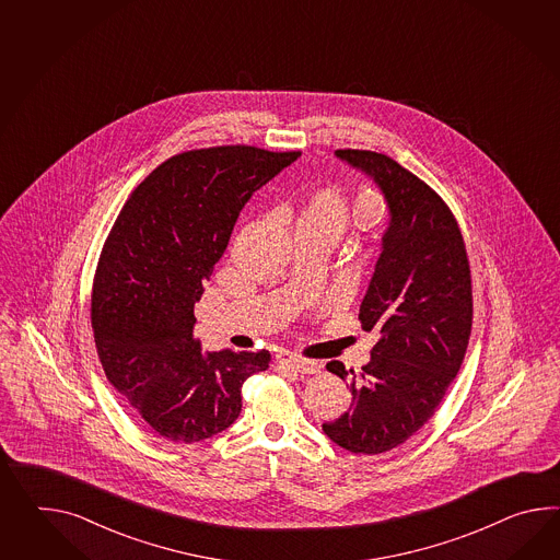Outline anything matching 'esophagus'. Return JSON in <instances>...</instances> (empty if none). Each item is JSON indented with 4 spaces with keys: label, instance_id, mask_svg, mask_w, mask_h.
<instances>
[{
    "label": "esophagus",
    "instance_id": "obj_1",
    "mask_svg": "<svg viewBox=\"0 0 560 560\" xmlns=\"http://www.w3.org/2000/svg\"><path fill=\"white\" fill-rule=\"evenodd\" d=\"M275 360H277V364H279V366L295 370V372H300V374H317V372L322 370V364H319V362H315V360H307V358H300V355L287 354V352L277 354Z\"/></svg>",
    "mask_w": 560,
    "mask_h": 560
}]
</instances>
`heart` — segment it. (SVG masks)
Returning a JSON list of instances; mask_svg holds the SVG:
<instances>
[{
    "label": "heart",
    "instance_id": "obj_1",
    "mask_svg": "<svg viewBox=\"0 0 560 560\" xmlns=\"http://www.w3.org/2000/svg\"><path fill=\"white\" fill-rule=\"evenodd\" d=\"M354 219L352 206L340 186H324L312 191L301 208L298 226L329 232L340 238Z\"/></svg>",
    "mask_w": 560,
    "mask_h": 560
}]
</instances>
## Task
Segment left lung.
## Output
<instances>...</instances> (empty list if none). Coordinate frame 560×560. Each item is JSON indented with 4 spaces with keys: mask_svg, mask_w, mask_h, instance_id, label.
<instances>
[{
    "mask_svg": "<svg viewBox=\"0 0 560 560\" xmlns=\"http://www.w3.org/2000/svg\"><path fill=\"white\" fill-rule=\"evenodd\" d=\"M336 158L378 186L390 219L358 314L378 341L358 374L328 362L341 381L352 374L354 405L322 429L341 450L378 455L433 417L462 369L474 317L469 260L450 208L423 179L376 151Z\"/></svg>",
    "mask_w": 560,
    "mask_h": 560,
    "instance_id": "obj_1",
    "label": "left lung"
}]
</instances>
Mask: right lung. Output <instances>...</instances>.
Masks as SVG:
<instances>
[{"mask_svg": "<svg viewBox=\"0 0 560 560\" xmlns=\"http://www.w3.org/2000/svg\"><path fill=\"white\" fill-rule=\"evenodd\" d=\"M300 151L224 145L170 158L143 179L96 265L91 319L117 393L155 435L196 443L241 415L243 382L271 354L202 352L194 305L248 198Z\"/></svg>", "mask_w": 560, "mask_h": 560, "instance_id": "obj_1", "label": "right lung"}]
</instances>
